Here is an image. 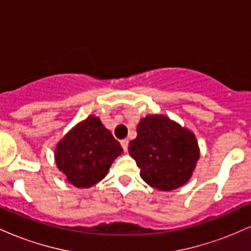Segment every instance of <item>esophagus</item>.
<instances>
[{
  "label": "esophagus",
  "instance_id": "obj_1",
  "mask_svg": "<svg viewBox=\"0 0 251 251\" xmlns=\"http://www.w3.org/2000/svg\"><path fill=\"white\" fill-rule=\"evenodd\" d=\"M120 144H122V146H123L124 151H125V152H127V148H128V140H127V139H124V140H122V142H120Z\"/></svg>",
  "mask_w": 251,
  "mask_h": 251
}]
</instances>
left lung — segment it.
Segmentation results:
<instances>
[{"mask_svg":"<svg viewBox=\"0 0 251 251\" xmlns=\"http://www.w3.org/2000/svg\"><path fill=\"white\" fill-rule=\"evenodd\" d=\"M128 152L144 181L162 191L184 185L200 159L195 134L160 114L140 119L137 138L129 142Z\"/></svg>","mask_w":251,"mask_h":251,"instance_id":"1","label":"left lung"}]
</instances>
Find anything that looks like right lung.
Listing matches in <instances>:
<instances>
[{"instance_id":"right-lung-1","label":"right lung","mask_w":251,"mask_h":251,"mask_svg":"<svg viewBox=\"0 0 251 251\" xmlns=\"http://www.w3.org/2000/svg\"><path fill=\"white\" fill-rule=\"evenodd\" d=\"M123 149L99 118L89 116L60 140L55 162L66 179L76 188H91L105 178Z\"/></svg>"}]
</instances>
